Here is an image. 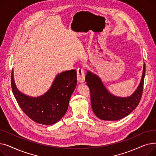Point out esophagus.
Segmentation results:
<instances>
[{
	"label": "esophagus",
	"mask_w": 156,
	"mask_h": 156,
	"mask_svg": "<svg viewBox=\"0 0 156 156\" xmlns=\"http://www.w3.org/2000/svg\"><path fill=\"white\" fill-rule=\"evenodd\" d=\"M85 73L84 69L82 68H79L77 69V78L80 82L83 83L85 81Z\"/></svg>",
	"instance_id": "obj_1"
}]
</instances>
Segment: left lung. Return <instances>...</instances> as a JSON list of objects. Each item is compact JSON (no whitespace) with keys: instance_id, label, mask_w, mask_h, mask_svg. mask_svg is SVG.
Segmentation results:
<instances>
[{"instance_id":"1","label":"left lung","mask_w":156,"mask_h":156,"mask_svg":"<svg viewBox=\"0 0 156 156\" xmlns=\"http://www.w3.org/2000/svg\"><path fill=\"white\" fill-rule=\"evenodd\" d=\"M145 74L144 63L140 83L135 92L129 97H119L111 94L100 78L88 71L85 81L90 91L91 105L95 115L103 120L116 121L129 114L137 107L141 100Z\"/></svg>"}]
</instances>
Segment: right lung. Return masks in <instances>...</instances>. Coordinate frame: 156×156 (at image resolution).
I'll return each instance as SVG.
<instances>
[{
  "label": "right lung",
  "mask_w": 156,
  "mask_h": 156,
  "mask_svg": "<svg viewBox=\"0 0 156 156\" xmlns=\"http://www.w3.org/2000/svg\"><path fill=\"white\" fill-rule=\"evenodd\" d=\"M76 83V71H66L57 75L44 95L31 97L18 90L14 83L13 72L11 73L12 90L20 107L31 119L45 125H53L64 116Z\"/></svg>",
  "instance_id": "1"
}]
</instances>
